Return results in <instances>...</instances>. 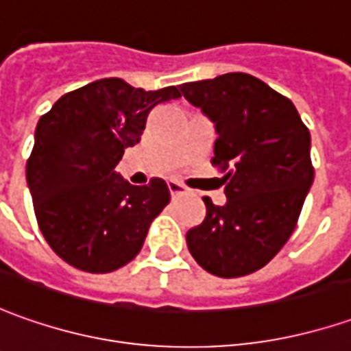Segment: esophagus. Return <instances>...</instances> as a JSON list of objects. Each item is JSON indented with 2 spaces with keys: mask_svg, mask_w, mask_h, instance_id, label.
I'll use <instances>...</instances> for the list:
<instances>
[{
  "mask_svg": "<svg viewBox=\"0 0 351 351\" xmlns=\"http://www.w3.org/2000/svg\"><path fill=\"white\" fill-rule=\"evenodd\" d=\"M167 186H169V192H171L173 198H178V196H182V194H188V188L184 186V184H180V182H176V180H169Z\"/></svg>",
  "mask_w": 351,
  "mask_h": 351,
  "instance_id": "1",
  "label": "esophagus"
}]
</instances>
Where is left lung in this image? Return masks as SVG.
<instances>
[{
	"mask_svg": "<svg viewBox=\"0 0 351 351\" xmlns=\"http://www.w3.org/2000/svg\"><path fill=\"white\" fill-rule=\"evenodd\" d=\"M188 103L215 124L212 165L223 173V206L204 198L206 217L186 233L206 272L241 278L260 270L295 229L315 169L311 134L293 103L248 73L182 83Z\"/></svg>",
	"mask_w": 351,
	"mask_h": 351,
	"instance_id": "left-lung-1",
	"label": "left lung"
}]
</instances>
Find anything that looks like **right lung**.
Segmentation results:
<instances>
[{
  "label": "right lung",
  "instance_id": "1",
  "mask_svg": "<svg viewBox=\"0 0 351 351\" xmlns=\"http://www.w3.org/2000/svg\"><path fill=\"white\" fill-rule=\"evenodd\" d=\"M180 97L178 87L145 91L106 77L66 93L40 116L27 182L46 243L73 268L114 272L138 256L171 192L163 178L134 186L114 167L153 108Z\"/></svg>",
  "mask_w": 351,
  "mask_h": 351
}]
</instances>
